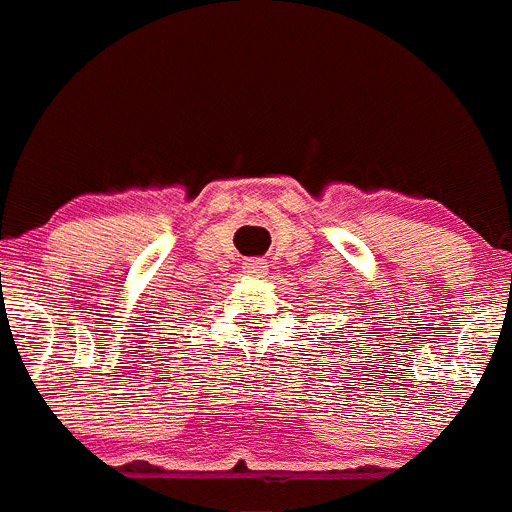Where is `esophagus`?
<instances>
[{
  "instance_id": "34e87169",
  "label": "esophagus",
  "mask_w": 512,
  "mask_h": 512,
  "mask_svg": "<svg viewBox=\"0 0 512 512\" xmlns=\"http://www.w3.org/2000/svg\"><path fill=\"white\" fill-rule=\"evenodd\" d=\"M243 274H248V276H264L266 274V264H264V261H259V259L246 261V264H243Z\"/></svg>"
}]
</instances>
